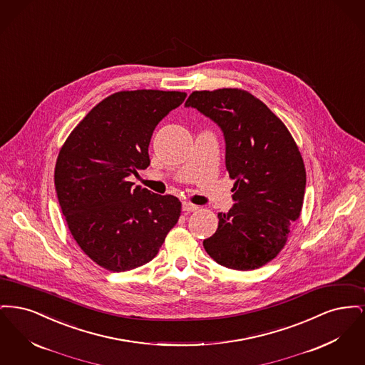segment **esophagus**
<instances>
[{
  "label": "esophagus",
  "instance_id": "34e87169",
  "mask_svg": "<svg viewBox=\"0 0 365 365\" xmlns=\"http://www.w3.org/2000/svg\"><path fill=\"white\" fill-rule=\"evenodd\" d=\"M182 209L185 210V212H195L198 207L197 205H194V204H191V202H187V201H185L183 204H182Z\"/></svg>",
  "mask_w": 365,
  "mask_h": 365
}]
</instances>
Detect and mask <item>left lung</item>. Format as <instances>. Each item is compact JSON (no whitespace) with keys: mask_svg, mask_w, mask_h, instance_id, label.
<instances>
[{"mask_svg":"<svg viewBox=\"0 0 365 365\" xmlns=\"http://www.w3.org/2000/svg\"><path fill=\"white\" fill-rule=\"evenodd\" d=\"M185 106L216 123L226 142V168L235 179L227 213L204 247L217 264L240 271L275 259L299 217L307 173L294 139L259 98L238 88L191 93Z\"/></svg>","mask_w":365,"mask_h":365,"instance_id":"left-lung-1","label":"left lung"}]
</instances>
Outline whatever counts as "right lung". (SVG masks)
<instances>
[{"label": "right lung", "mask_w": 365, "mask_h": 365, "mask_svg": "<svg viewBox=\"0 0 365 365\" xmlns=\"http://www.w3.org/2000/svg\"><path fill=\"white\" fill-rule=\"evenodd\" d=\"M186 98L161 90L119 91L96 105L63 145L54 186L73 240L112 272L153 260L180 216V201L128 176L150 164L157 124Z\"/></svg>", "instance_id": "1"}]
</instances>
